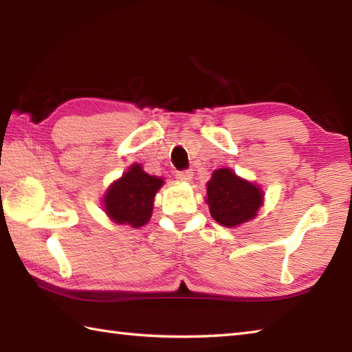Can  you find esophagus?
I'll return each mask as SVG.
<instances>
[{
  "label": "esophagus",
  "instance_id": "esophagus-1",
  "mask_svg": "<svg viewBox=\"0 0 352 352\" xmlns=\"http://www.w3.org/2000/svg\"><path fill=\"white\" fill-rule=\"evenodd\" d=\"M175 178L178 182H190L193 178V172L189 170V169L180 170V172H177V174H175Z\"/></svg>",
  "mask_w": 352,
  "mask_h": 352
}]
</instances>
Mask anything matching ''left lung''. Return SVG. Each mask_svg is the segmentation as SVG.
I'll return each mask as SVG.
<instances>
[{
  "instance_id": "left-lung-1",
  "label": "left lung",
  "mask_w": 352,
  "mask_h": 352,
  "mask_svg": "<svg viewBox=\"0 0 352 352\" xmlns=\"http://www.w3.org/2000/svg\"><path fill=\"white\" fill-rule=\"evenodd\" d=\"M263 190L228 168H221L212 174L207 183L206 203L212 218L222 227H237L254 219L263 206Z\"/></svg>"
}]
</instances>
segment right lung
Segmentation results:
<instances>
[{"mask_svg":"<svg viewBox=\"0 0 352 352\" xmlns=\"http://www.w3.org/2000/svg\"><path fill=\"white\" fill-rule=\"evenodd\" d=\"M163 178L149 175L139 163H134L122 177L110 184L102 206L109 218L116 223H129L139 228L153 214V203L157 190L163 186Z\"/></svg>","mask_w":352,"mask_h":352,"instance_id":"right-lung-1","label":"right lung"}]
</instances>
